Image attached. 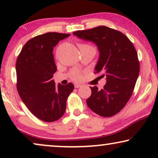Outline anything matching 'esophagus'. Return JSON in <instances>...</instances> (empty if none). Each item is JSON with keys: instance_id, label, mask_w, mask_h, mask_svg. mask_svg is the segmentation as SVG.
I'll return each instance as SVG.
<instances>
[{"instance_id": "esophagus-1", "label": "esophagus", "mask_w": 158, "mask_h": 158, "mask_svg": "<svg viewBox=\"0 0 158 158\" xmlns=\"http://www.w3.org/2000/svg\"><path fill=\"white\" fill-rule=\"evenodd\" d=\"M80 87H81V84H75V88H78Z\"/></svg>"}]
</instances>
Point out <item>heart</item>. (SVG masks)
I'll list each match as a JSON object with an SVG mask.
<instances>
[{"label":"heart","mask_w":158,"mask_h":158,"mask_svg":"<svg viewBox=\"0 0 158 158\" xmlns=\"http://www.w3.org/2000/svg\"><path fill=\"white\" fill-rule=\"evenodd\" d=\"M78 47L81 50V49H85V50L91 51L94 54L96 53V49L94 46L88 44H79ZM71 77H72L73 80H75V81H78V80L81 79V75L78 71H73L72 73V75H71Z\"/></svg>","instance_id":"heart-1"}]
</instances>
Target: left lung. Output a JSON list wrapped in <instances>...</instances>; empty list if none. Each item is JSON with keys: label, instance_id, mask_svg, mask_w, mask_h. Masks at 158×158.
I'll return each mask as SVG.
<instances>
[{"label": "left lung", "instance_id": "8db88e82", "mask_svg": "<svg viewBox=\"0 0 158 158\" xmlns=\"http://www.w3.org/2000/svg\"><path fill=\"white\" fill-rule=\"evenodd\" d=\"M73 34L96 45L99 58L95 73H102L98 78L106 79L102 89L90 87L92 93L86 100L88 106L103 117L115 115L128 102L139 76V62L135 47L122 32L105 26Z\"/></svg>", "mask_w": 158, "mask_h": 158}]
</instances>
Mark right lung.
<instances>
[{
    "mask_svg": "<svg viewBox=\"0 0 158 158\" xmlns=\"http://www.w3.org/2000/svg\"><path fill=\"white\" fill-rule=\"evenodd\" d=\"M70 34L48 32L31 39L17 57L16 87L19 96L36 117L52 122L62 117L66 101L74 85H65L52 80L57 70L52 54L54 47Z\"/></svg>",
    "mask_w": 158,
    "mask_h": 158,
    "instance_id": "add662e5",
    "label": "right lung"
}]
</instances>
